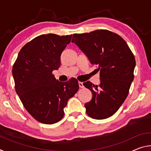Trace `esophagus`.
Here are the masks:
<instances>
[{
    "label": "esophagus",
    "mask_w": 151,
    "mask_h": 151,
    "mask_svg": "<svg viewBox=\"0 0 151 151\" xmlns=\"http://www.w3.org/2000/svg\"><path fill=\"white\" fill-rule=\"evenodd\" d=\"M78 85L80 88H84V85L83 82H78Z\"/></svg>",
    "instance_id": "obj_1"
}]
</instances>
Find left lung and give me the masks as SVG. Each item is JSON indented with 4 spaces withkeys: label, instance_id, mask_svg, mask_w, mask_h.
I'll return each instance as SVG.
<instances>
[{
    "label": "left lung",
    "instance_id": "obj_1",
    "mask_svg": "<svg viewBox=\"0 0 151 151\" xmlns=\"http://www.w3.org/2000/svg\"><path fill=\"white\" fill-rule=\"evenodd\" d=\"M72 42L100 70L99 86L90 81L83 83L93 94L85 104L86 114L94 119L109 118L118 111L129 94L136 65L134 55L121 36L107 30L74 34Z\"/></svg>",
    "mask_w": 151,
    "mask_h": 151
}]
</instances>
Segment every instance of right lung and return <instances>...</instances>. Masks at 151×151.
Wrapping results in <instances>:
<instances>
[{
    "label": "right lung",
    "mask_w": 151,
    "mask_h": 151,
    "mask_svg": "<svg viewBox=\"0 0 151 151\" xmlns=\"http://www.w3.org/2000/svg\"><path fill=\"white\" fill-rule=\"evenodd\" d=\"M72 35H42L27 43L12 67L15 90L33 118L44 124L63 119L68 99L79 88L75 78L61 83L52 71L60 65V55Z\"/></svg>",
    "instance_id": "add662e5"
}]
</instances>
